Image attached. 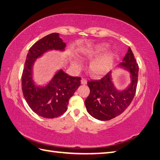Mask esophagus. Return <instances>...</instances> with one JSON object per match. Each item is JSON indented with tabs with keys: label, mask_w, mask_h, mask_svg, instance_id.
Wrapping results in <instances>:
<instances>
[{
	"label": "esophagus",
	"mask_w": 160,
	"mask_h": 160,
	"mask_svg": "<svg viewBox=\"0 0 160 160\" xmlns=\"http://www.w3.org/2000/svg\"><path fill=\"white\" fill-rule=\"evenodd\" d=\"M87 82V80L85 79V78H82V80H81V83L82 84H86Z\"/></svg>",
	"instance_id": "esophagus-1"
}]
</instances>
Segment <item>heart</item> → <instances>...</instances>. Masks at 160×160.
Returning <instances> with one entry per match:
<instances>
[{"instance_id": "b5f03b06", "label": "heart", "mask_w": 160, "mask_h": 160, "mask_svg": "<svg viewBox=\"0 0 160 160\" xmlns=\"http://www.w3.org/2000/svg\"><path fill=\"white\" fill-rule=\"evenodd\" d=\"M105 49L104 46H101L96 47V49H89L85 51L84 53V56L87 58H91L95 54L99 53L101 51ZM112 62V58L110 56H104L100 58H98L93 61L91 64V70L92 73L97 76L103 75L107 72V71L110 69Z\"/></svg>"}]
</instances>
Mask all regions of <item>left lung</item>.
I'll return each mask as SVG.
<instances>
[{"mask_svg":"<svg viewBox=\"0 0 160 160\" xmlns=\"http://www.w3.org/2000/svg\"><path fill=\"white\" fill-rule=\"evenodd\" d=\"M120 64L128 69L131 74V82L127 90L119 91L115 89L110 73L100 80L87 82L90 93L84 104L89 113L98 120H110L122 114L130 105L136 93L139 66L130 47Z\"/></svg>","mask_w":160,"mask_h":160,"instance_id":"left-lung-1","label":"left lung"}]
</instances>
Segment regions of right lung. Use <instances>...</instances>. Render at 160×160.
Masks as SVG:
<instances>
[{"label":"right lung","mask_w":160,"mask_h":160,"mask_svg":"<svg viewBox=\"0 0 160 160\" xmlns=\"http://www.w3.org/2000/svg\"><path fill=\"white\" fill-rule=\"evenodd\" d=\"M65 43L58 33L47 35L30 47L22 74L23 96L32 110L39 116L54 118L67 110L70 98L80 85V77H72L62 70L45 87L36 85L32 80V66L36 58L51 49L63 50Z\"/></svg>","instance_id":"obj_1"}]
</instances>
